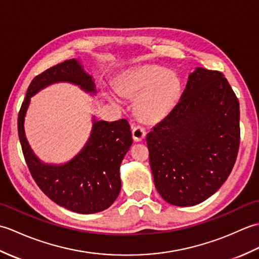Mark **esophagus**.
<instances>
[{"label": "esophagus", "instance_id": "obj_1", "mask_svg": "<svg viewBox=\"0 0 259 259\" xmlns=\"http://www.w3.org/2000/svg\"><path fill=\"white\" fill-rule=\"evenodd\" d=\"M133 137L136 141H141L146 137V129L141 125L133 126Z\"/></svg>", "mask_w": 259, "mask_h": 259}]
</instances>
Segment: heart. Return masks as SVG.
Masks as SVG:
<instances>
[{"label":"heart","mask_w":259,"mask_h":259,"mask_svg":"<svg viewBox=\"0 0 259 259\" xmlns=\"http://www.w3.org/2000/svg\"><path fill=\"white\" fill-rule=\"evenodd\" d=\"M117 90L122 96L137 98L135 112L146 123L162 120L177 104L181 95L180 80L168 69L147 64L125 71L120 75ZM111 101H118L112 92L106 93Z\"/></svg>","instance_id":"heart-1"}]
</instances>
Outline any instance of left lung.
I'll return each instance as SVG.
<instances>
[{
	"instance_id": "1",
	"label": "left lung",
	"mask_w": 259,
	"mask_h": 259,
	"mask_svg": "<svg viewBox=\"0 0 259 259\" xmlns=\"http://www.w3.org/2000/svg\"><path fill=\"white\" fill-rule=\"evenodd\" d=\"M159 194L175 206H195L226 181L240 142L239 102L219 71L196 68L179 102L147 135Z\"/></svg>"
}]
</instances>
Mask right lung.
<instances>
[{
	"label": "right lung",
	"instance_id": "1",
	"mask_svg": "<svg viewBox=\"0 0 259 259\" xmlns=\"http://www.w3.org/2000/svg\"><path fill=\"white\" fill-rule=\"evenodd\" d=\"M56 82H70L96 93L92 76L74 59L54 65L32 80L18 118L27 168L40 189L59 206L79 213L102 211L112 205L121 189L120 163L133 145L130 125L125 119L108 122L93 117L90 138L73 159L63 164L41 162L26 140L24 117L31 97Z\"/></svg>",
	"mask_w": 259,
	"mask_h": 259
}]
</instances>
